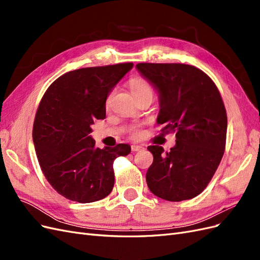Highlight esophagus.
<instances>
[{
	"instance_id": "34e87169",
	"label": "esophagus",
	"mask_w": 260,
	"mask_h": 260,
	"mask_svg": "<svg viewBox=\"0 0 260 260\" xmlns=\"http://www.w3.org/2000/svg\"><path fill=\"white\" fill-rule=\"evenodd\" d=\"M144 147L141 146V145H131V151L132 152H140V151H143Z\"/></svg>"
}]
</instances>
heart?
<instances>
[{
	"label": "heart",
	"mask_w": 260,
	"mask_h": 260,
	"mask_svg": "<svg viewBox=\"0 0 260 260\" xmlns=\"http://www.w3.org/2000/svg\"><path fill=\"white\" fill-rule=\"evenodd\" d=\"M129 88L132 95L135 98L141 95V94L152 92L151 85H149L144 79H142V78H133V79H131L129 81ZM130 133L133 138H138L141 135L140 127H133L130 130Z\"/></svg>",
	"instance_id": "obj_1"
}]
</instances>
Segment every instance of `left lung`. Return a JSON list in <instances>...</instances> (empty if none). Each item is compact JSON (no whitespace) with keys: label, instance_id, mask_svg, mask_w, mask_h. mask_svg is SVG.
Wrapping results in <instances>:
<instances>
[{"label":"left lung","instance_id":"1","mask_svg":"<svg viewBox=\"0 0 260 260\" xmlns=\"http://www.w3.org/2000/svg\"><path fill=\"white\" fill-rule=\"evenodd\" d=\"M136 67L159 94L161 131L176 132L169 152L159 145L147 147L154 156L147 186L162 200H191L207 186L224 153L228 119L221 95L214 81L191 65L140 62Z\"/></svg>","mask_w":260,"mask_h":260}]
</instances>
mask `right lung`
Returning <instances> with one entry per match:
<instances>
[{
  "label": "right lung",
  "mask_w": 260,
  "mask_h": 260,
  "mask_svg": "<svg viewBox=\"0 0 260 260\" xmlns=\"http://www.w3.org/2000/svg\"><path fill=\"white\" fill-rule=\"evenodd\" d=\"M132 62L80 68L57 78L38 107L32 138L39 164L58 194L78 203L112 192L113 164L131 152L128 144L95 147L92 124L106 117V99Z\"/></svg>",
  "instance_id": "1"
}]
</instances>
